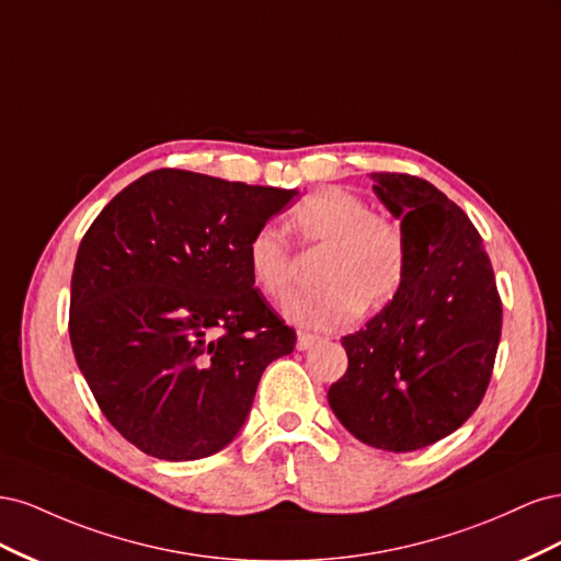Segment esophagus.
Instances as JSON below:
<instances>
[{"mask_svg": "<svg viewBox=\"0 0 561 561\" xmlns=\"http://www.w3.org/2000/svg\"><path fill=\"white\" fill-rule=\"evenodd\" d=\"M318 344H325V339L318 336V334L299 332V339H297V348H299V351H309V348H316Z\"/></svg>", "mask_w": 561, "mask_h": 561, "instance_id": "obj_1", "label": "esophagus"}]
</instances>
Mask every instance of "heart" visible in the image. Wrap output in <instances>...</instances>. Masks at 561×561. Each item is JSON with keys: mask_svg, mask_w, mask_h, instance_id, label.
Masks as SVG:
<instances>
[{"mask_svg": "<svg viewBox=\"0 0 561 561\" xmlns=\"http://www.w3.org/2000/svg\"><path fill=\"white\" fill-rule=\"evenodd\" d=\"M287 227L307 252H320L316 293L295 299L287 318L307 330H334L365 309H381L404 278L407 243L402 225L339 186H322L304 196L287 217ZM245 264L254 287L274 304L297 290L299 268L283 236L262 227L245 245Z\"/></svg>", "mask_w": 561, "mask_h": 561, "instance_id": "1", "label": "heart"}]
</instances>
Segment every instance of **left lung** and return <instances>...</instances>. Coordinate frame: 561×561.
Returning a JSON list of instances; mask_svg holds the SVG:
<instances>
[{"mask_svg":"<svg viewBox=\"0 0 561 561\" xmlns=\"http://www.w3.org/2000/svg\"><path fill=\"white\" fill-rule=\"evenodd\" d=\"M402 217L404 278L393 301L342 339L346 375L330 386L336 419L383 451L447 437L478 410L494 371L503 304L482 236L431 182L371 173Z\"/></svg>","mask_w":561,"mask_h":561,"instance_id":"1","label":"left lung"}]
</instances>
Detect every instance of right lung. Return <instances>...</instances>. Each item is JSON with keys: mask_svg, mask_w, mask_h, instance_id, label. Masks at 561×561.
<instances>
[{"mask_svg": "<svg viewBox=\"0 0 561 561\" xmlns=\"http://www.w3.org/2000/svg\"><path fill=\"white\" fill-rule=\"evenodd\" d=\"M295 194L161 168L83 233L72 351L100 412L140 451L196 461L225 449L266 365L295 351L245 264L250 236Z\"/></svg>", "mask_w": 561, "mask_h": 561, "instance_id": "obj_1", "label": "right lung"}]
</instances>
